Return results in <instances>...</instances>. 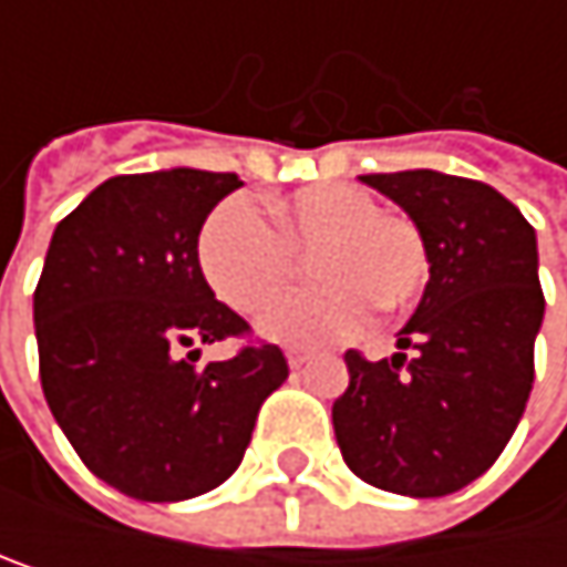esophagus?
I'll return each mask as SVG.
<instances>
[{"label": "esophagus", "instance_id": "34e87169", "mask_svg": "<svg viewBox=\"0 0 567 567\" xmlns=\"http://www.w3.org/2000/svg\"><path fill=\"white\" fill-rule=\"evenodd\" d=\"M310 354H315L310 348H287V364L290 368H303L310 361Z\"/></svg>", "mask_w": 567, "mask_h": 567}]
</instances>
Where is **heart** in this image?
I'll return each mask as SVG.
<instances>
[{
    "label": "heart",
    "instance_id": "b5f03b06",
    "mask_svg": "<svg viewBox=\"0 0 567 567\" xmlns=\"http://www.w3.org/2000/svg\"><path fill=\"white\" fill-rule=\"evenodd\" d=\"M272 219L246 195L223 203L199 239V264L219 300L249 310L277 297L297 252H315V277L324 287L274 300L257 331L267 341L318 348L354 338L372 321L375 303H409L430 280V252L409 219L379 213L372 192L344 182L307 185L274 203Z\"/></svg>",
    "mask_w": 567,
    "mask_h": 567
}]
</instances>
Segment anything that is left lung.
<instances>
[{
  "label": "left lung",
  "mask_w": 567,
  "mask_h": 567,
  "mask_svg": "<svg viewBox=\"0 0 567 567\" xmlns=\"http://www.w3.org/2000/svg\"><path fill=\"white\" fill-rule=\"evenodd\" d=\"M419 229L430 284L395 341L348 351L334 436L354 476L402 497H446L487 473L524 415L545 321L537 236L484 182L412 168L361 175Z\"/></svg>",
  "instance_id": "obj_1"
}]
</instances>
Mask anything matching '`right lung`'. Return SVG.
<instances>
[{
    "mask_svg": "<svg viewBox=\"0 0 567 567\" xmlns=\"http://www.w3.org/2000/svg\"><path fill=\"white\" fill-rule=\"evenodd\" d=\"M239 185L203 168L117 175L50 239L33 293L43 395L87 470L134 501H188L229 480L287 379L277 344L206 368L199 348L181 354L246 331L199 267L203 223Z\"/></svg>",
    "mask_w": 567,
    "mask_h": 567,
    "instance_id": "add662e5",
    "label": "right lung"
}]
</instances>
